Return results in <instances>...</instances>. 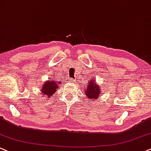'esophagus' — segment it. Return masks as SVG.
Wrapping results in <instances>:
<instances>
[{
  "label": "esophagus",
  "mask_w": 151,
  "mask_h": 151,
  "mask_svg": "<svg viewBox=\"0 0 151 151\" xmlns=\"http://www.w3.org/2000/svg\"><path fill=\"white\" fill-rule=\"evenodd\" d=\"M67 81H68V82H73V78H68V80H67Z\"/></svg>",
  "instance_id": "1"
}]
</instances>
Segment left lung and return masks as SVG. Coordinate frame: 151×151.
Listing matches in <instances>:
<instances>
[{"label": "left lung", "instance_id": "left-lung-1", "mask_svg": "<svg viewBox=\"0 0 151 151\" xmlns=\"http://www.w3.org/2000/svg\"><path fill=\"white\" fill-rule=\"evenodd\" d=\"M85 92H86V96L88 99H95L99 97L100 95V87L99 85L96 84L94 81H90L87 82V85L85 86Z\"/></svg>", "mask_w": 151, "mask_h": 151}]
</instances>
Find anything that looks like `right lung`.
I'll list each match as a JSON object with an SVG mask.
<instances>
[{"mask_svg": "<svg viewBox=\"0 0 151 151\" xmlns=\"http://www.w3.org/2000/svg\"><path fill=\"white\" fill-rule=\"evenodd\" d=\"M59 83H60V81H59V83H57V81H54V80L47 81L44 83L43 86L42 87V93L47 96H52V94L57 91V89H58V84Z\"/></svg>", "mask_w": 151, "mask_h": 151, "instance_id": "right-lung-1", "label": "right lung"}]
</instances>
